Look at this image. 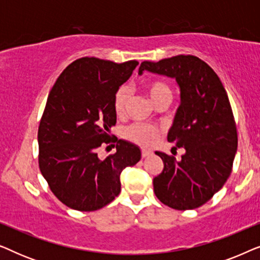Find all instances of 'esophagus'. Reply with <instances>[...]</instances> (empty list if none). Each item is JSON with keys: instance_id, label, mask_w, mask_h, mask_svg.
<instances>
[{"instance_id": "obj_1", "label": "esophagus", "mask_w": 260, "mask_h": 260, "mask_svg": "<svg viewBox=\"0 0 260 260\" xmlns=\"http://www.w3.org/2000/svg\"><path fill=\"white\" fill-rule=\"evenodd\" d=\"M151 152L148 151V150H142V157H148V156H150Z\"/></svg>"}]
</instances>
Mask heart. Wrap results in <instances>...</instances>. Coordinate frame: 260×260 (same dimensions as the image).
I'll return each mask as SVG.
<instances>
[{
	"instance_id": "1",
	"label": "heart",
	"mask_w": 260,
	"mask_h": 260,
	"mask_svg": "<svg viewBox=\"0 0 260 260\" xmlns=\"http://www.w3.org/2000/svg\"><path fill=\"white\" fill-rule=\"evenodd\" d=\"M149 97L151 102L156 105L162 99H172V88L169 87L168 84L163 83V81H150L145 86ZM131 95V91L129 86L122 85V86L117 88L115 95H113V110H115L116 115H122L125 110V106L129 102ZM161 134V130L157 126L149 125V124H140L135 123L131 125L126 126L123 130V136L127 141L136 143L141 147L149 148L155 144L157 138Z\"/></svg>"
}]
</instances>
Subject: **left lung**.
I'll use <instances>...</instances> for the list:
<instances>
[{"instance_id":"left-lung-1","label":"left lung","mask_w":260,"mask_h":260,"mask_svg":"<svg viewBox=\"0 0 260 260\" xmlns=\"http://www.w3.org/2000/svg\"><path fill=\"white\" fill-rule=\"evenodd\" d=\"M143 71L174 78L180 106L167 140L183 148L180 161L156 151L163 170L152 181L162 204L177 211L198 208L221 189L229 179L238 148L236 122L229 95L216 73L194 55L143 61Z\"/></svg>"}]
</instances>
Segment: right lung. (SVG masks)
<instances>
[{
    "label": "right lung",
    "mask_w": 260,
    "mask_h": 260,
    "mask_svg": "<svg viewBox=\"0 0 260 260\" xmlns=\"http://www.w3.org/2000/svg\"><path fill=\"white\" fill-rule=\"evenodd\" d=\"M138 61L80 58L63 70L49 92L38 131L39 167L53 194L67 207L92 212L120 193V173L141 159L137 145L111 137L113 95ZM116 152L99 160L103 144Z\"/></svg>",
    "instance_id": "1"
}]
</instances>
